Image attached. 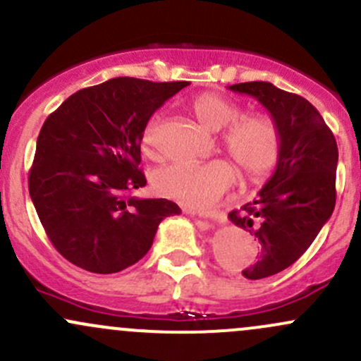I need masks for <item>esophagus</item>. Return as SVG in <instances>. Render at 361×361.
Wrapping results in <instances>:
<instances>
[{
    "label": "esophagus",
    "mask_w": 361,
    "mask_h": 361,
    "mask_svg": "<svg viewBox=\"0 0 361 361\" xmlns=\"http://www.w3.org/2000/svg\"><path fill=\"white\" fill-rule=\"evenodd\" d=\"M185 212L190 214V216H199V217H204V219H214V221H219V223H224L223 217L216 212H195L192 211V209H185Z\"/></svg>",
    "instance_id": "esophagus-1"
}]
</instances>
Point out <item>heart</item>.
I'll return each instance as SVG.
<instances>
[{"label":"heart","instance_id":"1","mask_svg":"<svg viewBox=\"0 0 361 361\" xmlns=\"http://www.w3.org/2000/svg\"><path fill=\"white\" fill-rule=\"evenodd\" d=\"M193 114L211 132L219 133L221 149L235 161L247 183L262 181L279 161L283 135L269 114H248L243 106L216 92H205L190 104ZM161 144V114H152L140 133V149L156 157ZM236 169L231 162L176 161L156 169L152 187L168 199L187 205H209L235 183Z\"/></svg>","mask_w":361,"mask_h":361}]
</instances>
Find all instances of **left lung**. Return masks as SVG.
Returning a JSON list of instances; mask_svg holds the SVG:
<instances>
[{
  "mask_svg": "<svg viewBox=\"0 0 361 361\" xmlns=\"http://www.w3.org/2000/svg\"><path fill=\"white\" fill-rule=\"evenodd\" d=\"M255 97L271 113L283 149L271 180L229 219L259 241L260 255L241 271L247 279L274 276L295 264L327 223L336 205L338 144L307 99L269 82L229 87Z\"/></svg>",
  "mask_w": 361,
  "mask_h": 361,
  "instance_id": "1",
  "label": "left lung"
}]
</instances>
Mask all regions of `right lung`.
<instances>
[{"label": "right lung", "instance_id": "obj_1", "mask_svg": "<svg viewBox=\"0 0 361 361\" xmlns=\"http://www.w3.org/2000/svg\"><path fill=\"white\" fill-rule=\"evenodd\" d=\"M187 82L118 77L78 90L46 118L29 173V193L53 247L77 267L113 274L152 247L157 226L181 209L135 199L145 123Z\"/></svg>", "mask_w": 361, "mask_h": 361}]
</instances>
